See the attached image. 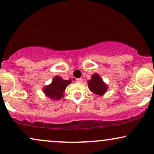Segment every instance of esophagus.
Masks as SVG:
<instances>
[{
    "instance_id": "esophagus-1",
    "label": "esophagus",
    "mask_w": 154,
    "mask_h": 154,
    "mask_svg": "<svg viewBox=\"0 0 154 154\" xmlns=\"http://www.w3.org/2000/svg\"><path fill=\"white\" fill-rule=\"evenodd\" d=\"M75 81L78 83H81L83 81V79L81 78H79V79H75Z\"/></svg>"
}]
</instances>
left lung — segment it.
<instances>
[{
  "mask_svg": "<svg viewBox=\"0 0 154 154\" xmlns=\"http://www.w3.org/2000/svg\"><path fill=\"white\" fill-rule=\"evenodd\" d=\"M88 82L89 89L95 94L102 96L106 91L107 86L103 82V80L98 74H94L91 76V79Z\"/></svg>",
  "mask_w": 154,
  "mask_h": 154,
  "instance_id": "8db88e82",
  "label": "left lung"
}]
</instances>
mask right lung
Instances as JSON below:
<instances>
[{
	"mask_svg": "<svg viewBox=\"0 0 154 154\" xmlns=\"http://www.w3.org/2000/svg\"><path fill=\"white\" fill-rule=\"evenodd\" d=\"M71 83V80H63L61 77L56 76L51 84L43 88V92L51 99L60 100L63 96V92L66 87Z\"/></svg>",
	"mask_w": 154,
	"mask_h": 154,
	"instance_id": "right-lung-1",
	"label": "right lung"
}]
</instances>
